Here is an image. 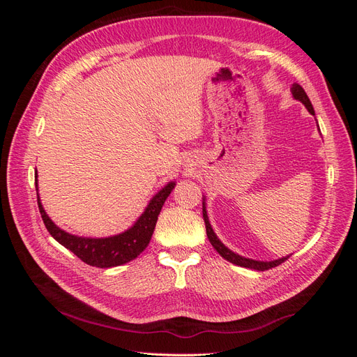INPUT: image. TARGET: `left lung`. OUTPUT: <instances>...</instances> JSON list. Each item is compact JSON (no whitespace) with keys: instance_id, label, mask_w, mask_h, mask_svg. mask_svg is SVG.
Masks as SVG:
<instances>
[{"instance_id":"1","label":"left lung","mask_w":357,"mask_h":357,"mask_svg":"<svg viewBox=\"0 0 357 357\" xmlns=\"http://www.w3.org/2000/svg\"><path fill=\"white\" fill-rule=\"evenodd\" d=\"M291 95H294V98L301 101L302 104H304L307 107V110L314 116V109H312L311 105V101L307 96L305 91L302 89V86H299L298 83H295L294 86H291ZM202 215H204V222H205V229H207V236L208 240L211 243V245L218 250V253L226 259V261L234 264V265H238V266H244V268H250V269H257V271H266V269L269 268H274V266H278L280 264H283L284 261H287L289 256H284L282 259H275V261H269V262H264V261H253V259H247V257H243L240 255L234 253L232 250H229L228 247H226L219 238L218 235L214 234L211 225L208 222V215H207V210H205V199H202Z\"/></svg>"}]
</instances>
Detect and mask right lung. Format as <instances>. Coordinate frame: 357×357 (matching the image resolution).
I'll return each instance as SVG.
<instances>
[{
    "mask_svg": "<svg viewBox=\"0 0 357 357\" xmlns=\"http://www.w3.org/2000/svg\"><path fill=\"white\" fill-rule=\"evenodd\" d=\"M174 186L176 181H169L165 188H162L156 195L150 199L144 213L139 215L138 220L131 226V228L122 234L107 236V238H86V236H77L62 231L46 214L40 202L38 193L37 202L41 219L45 222L49 234L59 244L68 248L70 252H73L79 259H82L84 264L96 268H112L132 261V259H135L149 245L150 240H152L162 205H164L165 199L169 197V193L174 189ZM36 189L38 190L37 174Z\"/></svg>",
    "mask_w": 357,
    "mask_h": 357,
    "instance_id": "1",
    "label": "right lung"
}]
</instances>
